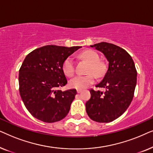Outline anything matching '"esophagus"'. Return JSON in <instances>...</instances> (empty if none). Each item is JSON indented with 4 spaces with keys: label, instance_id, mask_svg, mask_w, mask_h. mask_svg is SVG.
<instances>
[{
    "label": "esophagus",
    "instance_id": "1",
    "mask_svg": "<svg viewBox=\"0 0 153 153\" xmlns=\"http://www.w3.org/2000/svg\"><path fill=\"white\" fill-rule=\"evenodd\" d=\"M76 92H77V93H81V92H82V90L77 89V90H76Z\"/></svg>",
    "mask_w": 153,
    "mask_h": 153
}]
</instances>
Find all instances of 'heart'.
Wrapping results in <instances>:
<instances>
[{
    "label": "heart",
    "instance_id": "heart-1",
    "mask_svg": "<svg viewBox=\"0 0 153 153\" xmlns=\"http://www.w3.org/2000/svg\"><path fill=\"white\" fill-rule=\"evenodd\" d=\"M83 59L89 62L87 72L85 76H76L70 81V86L75 89H83L94 83L95 76L100 77L104 74L106 66L103 62L99 60V55L95 51L88 49L80 54ZM62 70L68 76H72L75 72V65L72 57L67 58L62 64Z\"/></svg>",
    "mask_w": 153,
    "mask_h": 153
}]
</instances>
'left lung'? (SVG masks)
<instances>
[{
	"instance_id": "obj_1",
	"label": "left lung",
	"mask_w": 153,
	"mask_h": 153,
	"mask_svg": "<svg viewBox=\"0 0 153 153\" xmlns=\"http://www.w3.org/2000/svg\"><path fill=\"white\" fill-rule=\"evenodd\" d=\"M91 47L104 53L108 66L103 79L96 85L105 91L90 90L91 97L85 103V109L93 120L109 123L129 107L137 85V70L131 56L118 46L102 42Z\"/></svg>"
}]
</instances>
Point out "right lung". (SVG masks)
<instances>
[{"label":"right lung","mask_w":153,"mask_h":153,"mask_svg":"<svg viewBox=\"0 0 153 153\" xmlns=\"http://www.w3.org/2000/svg\"><path fill=\"white\" fill-rule=\"evenodd\" d=\"M81 47L47 45L25 58L19 74V93L26 108L35 118L54 123L68 115L76 91L58 90L68 83L62 64Z\"/></svg>","instance_id":"obj_1"}]
</instances>
